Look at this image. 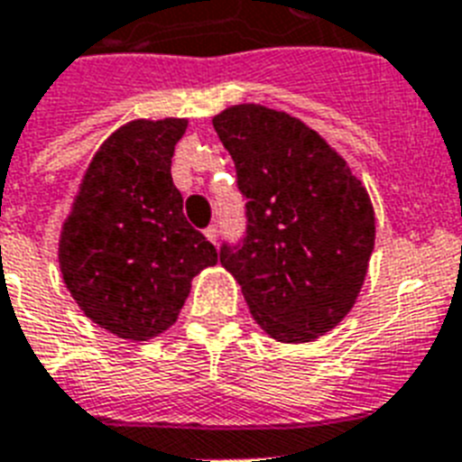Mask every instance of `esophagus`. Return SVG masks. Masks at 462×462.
<instances>
[{"label": "esophagus", "mask_w": 462, "mask_h": 462, "mask_svg": "<svg viewBox=\"0 0 462 462\" xmlns=\"http://www.w3.org/2000/svg\"><path fill=\"white\" fill-rule=\"evenodd\" d=\"M204 235H206V239H208V242H211V244L218 242V227H216V225H208V227H206V230H204Z\"/></svg>", "instance_id": "34e87169"}]
</instances>
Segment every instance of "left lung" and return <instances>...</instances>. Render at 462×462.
<instances>
[{"label": "left lung", "instance_id": "8db88e82", "mask_svg": "<svg viewBox=\"0 0 462 462\" xmlns=\"http://www.w3.org/2000/svg\"><path fill=\"white\" fill-rule=\"evenodd\" d=\"M213 127L235 161L249 223L242 246L220 249V263L265 335L318 339L346 318L365 282L370 194L313 127L284 111L235 104Z\"/></svg>", "mask_w": 462, "mask_h": 462}]
</instances>
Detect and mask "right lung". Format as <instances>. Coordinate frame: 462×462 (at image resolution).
<instances>
[{
	"label": "right lung",
	"instance_id": "1",
	"mask_svg": "<svg viewBox=\"0 0 462 462\" xmlns=\"http://www.w3.org/2000/svg\"><path fill=\"white\" fill-rule=\"evenodd\" d=\"M187 118H137L89 161L63 220L59 265L80 310L121 339L175 325L192 280L218 251L182 213L171 161Z\"/></svg>",
	"mask_w": 462,
	"mask_h": 462
}]
</instances>
